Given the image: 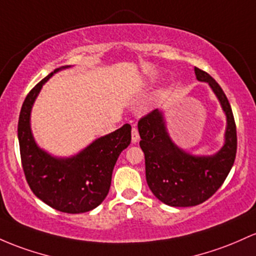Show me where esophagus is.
<instances>
[{
  "label": "esophagus",
  "instance_id": "1",
  "mask_svg": "<svg viewBox=\"0 0 256 256\" xmlns=\"http://www.w3.org/2000/svg\"><path fill=\"white\" fill-rule=\"evenodd\" d=\"M131 140H132V143H137L140 140V134L138 130L136 128H132V131H131Z\"/></svg>",
  "mask_w": 256,
  "mask_h": 256
}]
</instances>
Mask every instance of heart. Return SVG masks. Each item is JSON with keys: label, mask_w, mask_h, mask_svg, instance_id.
<instances>
[{"label": "heart", "mask_w": 256, "mask_h": 256, "mask_svg": "<svg viewBox=\"0 0 256 256\" xmlns=\"http://www.w3.org/2000/svg\"><path fill=\"white\" fill-rule=\"evenodd\" d=\"M162 90H159V91H156V98H159L160 96H162Z\"/></svg>", "instance_id": "obj_1"}]
</instances>
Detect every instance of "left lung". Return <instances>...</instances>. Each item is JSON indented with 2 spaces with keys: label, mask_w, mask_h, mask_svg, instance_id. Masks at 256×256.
<instances>
[{
  "label": "left lung",
  "mask_w": 256,
  "mask_h": 256,
  "mask_svg": "<svg viewBox=\"0 0 256 256\" xmlns=\"http://www.w3.org/2000/svg\"><path fill=\"white\" fill-rule=\"evenodd\" d=\"M196 80L206 82L226 116L224 143L214 154H193L171 138L165 112L156 109L138 122L146 159V178L153 194L170 206H194L209 199L226 180L234 162L237 132L232 109L220 85L194 68Z\"/></svg>",
  "instance_id": "8db88e82"
}]
</instances>
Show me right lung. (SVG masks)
Listing matches in <instances>:
<instances>
[{
  "mask_svg": "<svg viewBox=\"0 0 256 256\" xmlns=\"http://www.w3.org/2000/svg\"><path fill=\"white\" fill-rule=\"evenodd\" d=\"M69 68H57L29 92L19 115L18 140L25 178L34 194L53 209L80 214L106 199L115 162L131 142V126L125 124L70 156H53L41 148L32 130L34 103L53 75Z\"/></svg>",
  "mask_w": 256,
  "mask_h": 256,
  "instance_id": "right-lung-1",
  "label": "right lung"
}]
</instances>
